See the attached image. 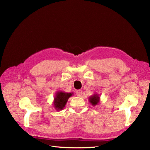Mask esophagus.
Instances as JSON below:
<instances>
[{
    "label": "esophagus",
    "instance_id": "esophagus-1",
    "mask_svg": "<svg viewBox=\"0 0 150 150\" xmlns=\"http://www.w3.org/2000/svg\"><path fill=\"white\" fill-rule=\"evenodd\" d=\"M82 90H81V89H79V90H78L76 91V95L78 96H79V97H81V96H82Z\"/></svg>",
    "mask_w": 150,
    "mask_h": 150
}]
</instances>
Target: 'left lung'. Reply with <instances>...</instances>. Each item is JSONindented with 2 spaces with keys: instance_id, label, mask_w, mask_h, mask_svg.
<instances>
[{
  "instance_id": "8db88e82",
  "label": "left lung",
  "mask_w": 150,
  "mask_h": 150,
  "mask_svg": "<svg viewBox=\"0 0 150 150\" xmlns=\"http://www.w3.org/2000/svg\"><path fill=\"white\" fill-rule=\"evenodd\" d=\"M89 101L91 105L94 106H97L100 102V96L97 93H95L91 96L89 98Z\"/></svg>"
}]
</instances>
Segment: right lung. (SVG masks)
Masks as SVG:
<instances>
[{
  "mask_svg": "<svg viewBox=\"0 0 150 150\" xmlns=\"http://www.w3.org/2000/svg\"><path fill=\"white\" fill-rule=\"evenodd\" d=\"M72 93H65L62 91H57L56 93L55 96L54 98L53 106L57 111H61L65 107L68 99H69L72 95Z\"/></svg>",
  "mask_w": 150,
  "mask_h": 150,
  "instance_id": "obj_1",
  "label": "right lung"
}]
</instances>
